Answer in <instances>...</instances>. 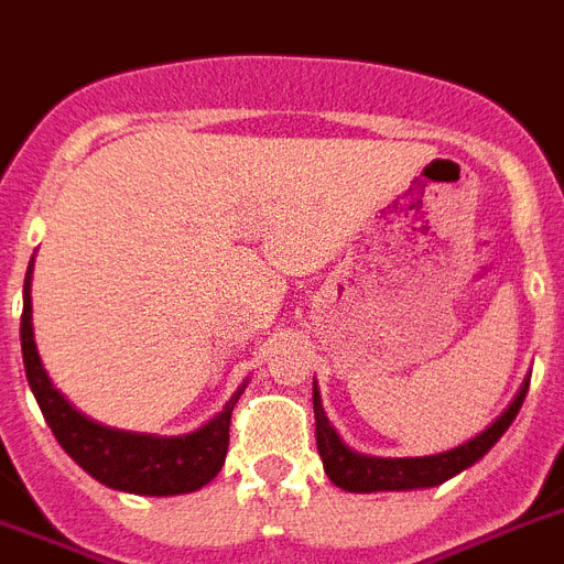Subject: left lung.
<instances>
[{
  "instance_id": "8db88e82",
  "label": "left lung",
  "mask_w": 564,
  "mask_h": 564,
  "mask_svg": "<svg viewBox=\"0 0 564 564\" xmlns=\"http://www.w3.org/2000/svg\"><path fill=\"white\" fill-rule=\"evenodd\" d=\"M530 380H524L513 403L501 412L496 421L469 438L467 444L446 449L438 455H423V458H375V455L355 453L351 446L343 444L332 421L325 417L323 398L319 389L314 386V417H316V449L323 458L325 476L332 478L337 487L348 492H383V490H426V487H438L449 481L453 476L473 467L478 458L490 453L492 444L507 432V426L516 421L519 409L524 403Z\"/></svg>"
}]
</instances>
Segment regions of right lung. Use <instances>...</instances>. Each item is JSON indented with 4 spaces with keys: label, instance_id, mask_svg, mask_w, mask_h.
<instances>
[{
    "label": "right lung",
    "instance_id": "obj_1",
    "mask_svg": "<svg viewBox=\"0 0 564 564\" xmlns=\"http://www.w3.org/2000/svg\"><path fill=\"white\" fill-rule=\"evenodd\" d=\"M31 268L34 264H28L25 293H22V362H25L28 386L65 453L100 484L134 496H181V492L202 490L204 484L213 481L225 464L227 444H230L232 406L248 383H241L225 409L209 417L204 426L175 438L111 430L104 423H95L54 389L48 371L42 369L34 325H31Z\"/></svg>",
    "mask_w": 564,
    "mask_h": 564
}]
</instances>
